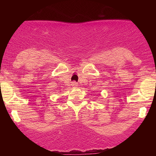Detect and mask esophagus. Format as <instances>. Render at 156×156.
Wrapping results in <instances>:
<instances>
[{
  "label": "esophagus",
  "mask_w": 156,
  "mask_h": 156,
  "mask_svg": "<svg viewBox=\"0 0 156 156\" xmlns=\"http://www.w3.org/2000/svg\"><path fill=\"white\" fill-rule=\"evenodd\" d=\"M72 85H73V87H77V86H78V83H76V82H73V83H72Z\"/></svg>",
  "instance_id": "34e87169"
}]
</instances>
